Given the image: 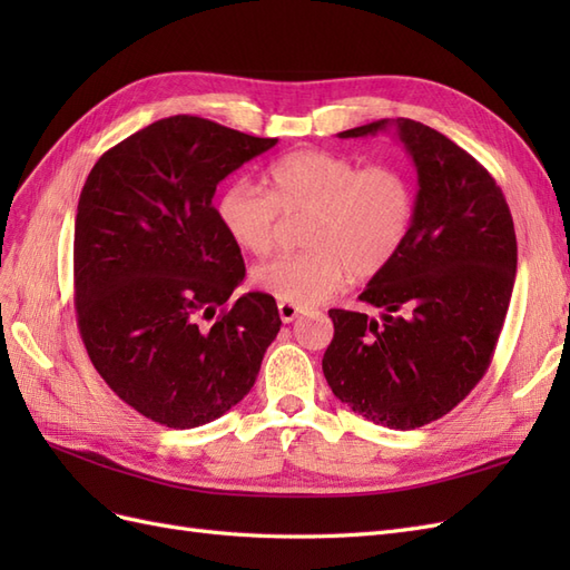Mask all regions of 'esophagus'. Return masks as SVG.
<instances>
[{
	"label": "esophagus",
	"instance_id": "obj_1",
	"mask_svg": "<svg viewBox=\"0 0 570 570\" xmlns=\"http://www.w3.org/2000/svg\"><path fill=\"white\" fill-rule=\"evenodd\" d=\"M278 314H281L283 323H292V321H295L302 312H299V306H295V304H289V302H278Z\"/></svg>",
	"mask_w": 570,
	"mask_h": 570
}]
</instances>
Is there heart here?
I'll list each match as a JSON object with an SVG mask.
<instances>
[{
    "label": "heart",
    "mask_w": 570,
    "mask_h": 570,
    "mask_svg": "<svg viewBox=\"0 0 570 570\" xmlns=\"http://www.w3.org/2000/svg\"><path fill=\"white\" fill-rule=\"evenodd\" d=\"M268 193L249 180L223 189L216 214L233 243L249 254L271 252L281 214L312 212L297 254H281L254 271V283L297 306L327 299L356 278L381 273L404 247L413 223V187L402 168L325 149H299L268 166Z\"/></svg>",
    "instance_id": "obj_1"
}]
</instances>
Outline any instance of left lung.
<instances>
[{"mask_svg":"<svg viewBox=\"0 0 570 570\" xmlns=\"http://www.w3.org/2000/svg\"><path fill=\"white\" fill-rule=\"evenodd\" d=\"M394 130L419 174L404 247L358 299L381 316L331 308L323 375L366 421L413 430L450 413L485 375L515 281V233L494 178L450 137L411 118L340 132Z\"/></svg>","mask_w":570,"mask_h":570,"instance_id":"left-lung-1","label":"left lung"}]
</instances>
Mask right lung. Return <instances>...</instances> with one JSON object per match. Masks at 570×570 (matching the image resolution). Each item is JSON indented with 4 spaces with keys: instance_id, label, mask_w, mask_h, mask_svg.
<instances>
[{
    "instance_id": "right-lung-1",
    "label": "right lung",
    "mask_w": 570,
    "mask_h": 570,
    "mask_svg": "<svg viewBox=\"0 0 570 570\" xmlns=\"http://www.w3.org/2000/svg\"><path fill=\"white\" fill-rule=\"evenodd\" d=\"M275 137L199 116L161 118L105 151L80 193L73 239L78 327L97 373L166 428L220 419L254 387L281 331L275 299L247 292L216 185Z\"/></svg>"
}]
</instances>
